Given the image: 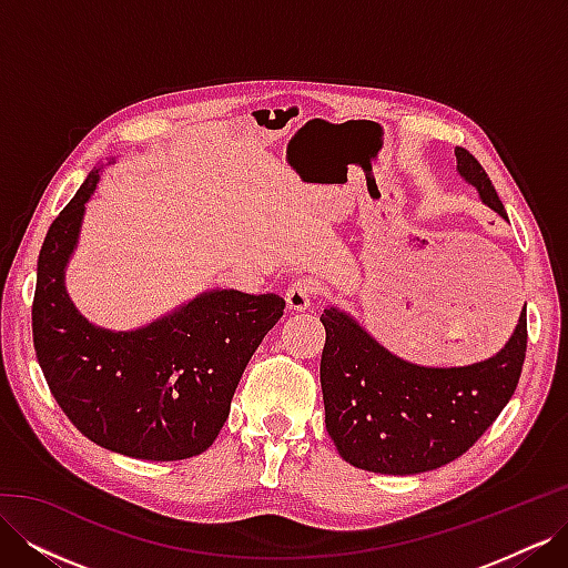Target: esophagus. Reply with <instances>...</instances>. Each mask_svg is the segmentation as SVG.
<instances>
[{
  "instance_id": "34e87169",
  "label": "esophagus",
  "mask_w": 568,
  "mask_h": 568,
  "mask_svg": "<svg viewBox=\"0 0 568 568\" xmlns=\"http://www.w3.org/2000/svg\"><path fill=\"white\" fill-rule=\"evenodd\" d=\"M284 298L291 311H307L315 298V284L311 280H296L286 288Z\"/></svg>"
}]
</instances>
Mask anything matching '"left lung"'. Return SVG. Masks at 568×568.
Segmentation results:
<instances>
[{
  "mask_svg": "<svg viewBox=\"0 0 568 568\" xmlns=\"http://www.w3.org/2000/svg\"><path fill=\"white\" fill-rule=\"evenodd\" d=\"M457 173L490 211L507 220L490 178L455 146ZM326 332L320 382L324 424L353 467L409 476L443 467L488 432L519 384L526 357V311L505 346L464 367H428L384 348L346 311L322 313Z\"/></svg>",
  "mask_w": 568,
  "mask_h": 568,
  "instance_id": "8db88e82",
  "label": "left lung"
}]
</instances>
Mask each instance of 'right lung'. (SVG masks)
Here are the masks:
<instances>
[{
    "instance_id": "1",
    "label": "right lung",
    "mask_w": 568,
    "mask_h": 568,
    "mask_svg": "<svg viewBox=\"0 0 568 568\" xmlns=\"http://www.w3.org/2000/svg\"><path fill=\"white\" fill-rule=\"evenodd\" d=\"M101 170L44 236L32 301L38 363L65 417L101 448L151 462L201 455L227 422L239 379L286 303L277 294L211 288L130 332L92 324L68 296L65 267Z\"/></svg>"
}]
</instances>
